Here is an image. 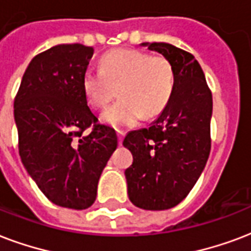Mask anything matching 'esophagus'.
I'll return each instance as SVG.
<instances>
[{"mask_svg":"<svg viewBox=\"0 0 251 251\" xmlns=\"http://www.w3.org/2000/svg\"><path fill=\"white\" fill-rule=\"evenodd\" d=\"M117 135H118V142H120V145H121L122 139H124V131H120V130H118Z\"/></svg>","mask_w":251,"mask_h":251,"instance_id":"obj_1","label":"esophagus"}]
</instances>
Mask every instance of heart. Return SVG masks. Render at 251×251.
<instances>
[{
	"instance_id": "heart-1",
	"label": "heart",
	"mask_w": 251,
	"mask_h": 251,
	"mask_svg": "<svg viewBox=\"0 0 251 251\" xmlns=\"http://www.w3.org/2000/svg\"><path fill=\"white\" fill-rule=\"evenodd\" d=\"M81 87L88 104L96 109L105 108L120 93L121 99L101 118L116 129H125L163 112L174 89V70L162 55L112 50L101 56L100 72L83 75Z\"/></svg>"
}]
</instances>
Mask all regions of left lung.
Listing matches in <instances>:
<instances>
[{
	"instance_id": "left-lung-1",
	"label": "left lung",
	"mask_w": 251,
	"mask_h": 251,
	"mask_svg": "<svg viewBox=\"0 0 251 251\" xmlns=\"http://www.w3.org/2000/svg\"><path fill=\"white\" fill-rule=\"evenodd\" d=\"M162 53L174 70L167 106L149 127L127 133L124 146L133 154L126 168L134 205L164 210L183 201L205 167L210 152L212 93L192 53L170 43H142Z\"/></svg>"
}]
</instances>
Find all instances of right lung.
I'll return each instance as SVG.
<instances>
[{"label":"right lung","mask_w":251,"mask_h":251,"mask_svg":"<svg viewBox=\"0 0 251 251\" xmlns=\"http://www.w3.org/2000/svg\"><path fill=\"white\" fill-rule=\"evenodd\" d=\"M93 51L74 43L36 55L14 100L26 171L50 201L77 210L95 202L101 172L118 143L114 129L97 124L81 87Z\"/></svg>","instance_id":"right-lung-1"}]
</instances>
